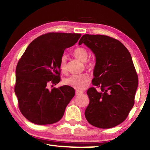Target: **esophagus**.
Returning <instances> with one entry per match:
<instances>
[{"label":"esophagus","mask_w":150,"mask_h":150,"mask_svg":"<svg viewBox=\"0 0 150 150\" xmlns=\"http://www.w3.org/2000/svg\"><path fill=\"white\" fill-rule=\"evenodd\" d=\"M84 93L82 91H79V90H76L75 91V94L76 95H82V94Z\"/></svg>","instance_id":"1"}]
</instances>
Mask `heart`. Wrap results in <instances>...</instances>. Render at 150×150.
I'll use <instances>...</instances> for the list:
<instances>
[{"mask_svg":"<svg viewBox=\"0 0 150 150\" xmlns=\"http://www.w3.org/2000/svg\"><path fill=\"white\" fill-rule=\"evenodd\" d=\"M73 55L82 62H85L88 56V52L86 48L83 47H77L73 50ZM67 59L65 55H62L59 59V68L63 73H65L67 69L66 66ZM86 66L88 68L93 67V63L91 62L86 63ZM90 77L87 73H81V74L73 75L70 77L65 79L64 83L69 87H71L76 89H83L88 83L89 82Z\"/></svg>","mask_w":150,"mask_h":150,"instance_id":"heart-1","label":"heart"}]
</instances>
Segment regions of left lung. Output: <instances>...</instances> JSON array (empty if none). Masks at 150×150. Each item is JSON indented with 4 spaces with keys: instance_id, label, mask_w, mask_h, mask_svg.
<instances>
[{
    "instance_id": "left-lung-1",
    "label": "left lung",
    "mask_w": 150,
    "mask_h": 150,
    "mask_svg": "<svg viewBox=\"0 0 150 150\" xmlns=\"http://www.w3.org/2000/svg\"><path fill=\"white\" fill-rule=\"evenodd\" d=\"M82 44L96 57L92 80L96 87L87 90L85 118L97 128H112L126 120L134 105L138 79L131 55L120 41L108 35L85 34L79 42Z\"/></svg>"
}]
</instances>
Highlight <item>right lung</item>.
<instances>
[{"instance_id": "add662e5", "label": "right lung", "mask_w": 150, "mask_h": 150, "mask_svg": "<svg viewBox=\"0 0 150 150\" xmlns=\"http://www.w3.org/2000/svg\"><path fill=\"white\" fill-rule=\"evenodd\" d=\"M81 36L75 33H47L33 40L20 57L14 91L20 112L31 122L46 125L63 117L75 95L74 88L64 85L49 90L48 87L60 81V57Z\"/></svg>"}]
</instances>
